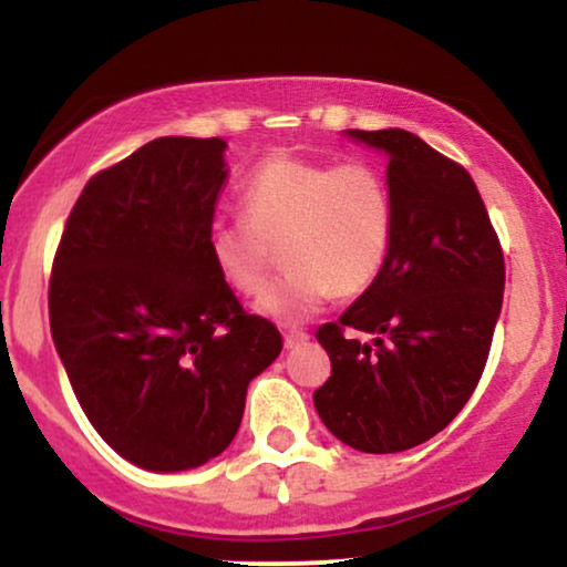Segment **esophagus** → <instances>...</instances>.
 Masks as SVG:
<instances>
[{
  "mask_svg": "<svg viewBox=\"0 0 567 567\" xmlns=\"http://www.w3.org/2000/svg\"><path fill=\"white\" fill-rule=\"evenodd\" d=\"M306 341H309V333H303V330H288V333H285V347L288 349L303 347Z\"/></svg>",
  "mask_w": 567,
  "mask_h": 567,
  "instance_id": "34e87169",
  "label": "esophagus"
}]
</instances>
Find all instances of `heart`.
<instances>
[{"label": "heart", "instance_id": "obj_1", "mask_svg": "<svg viewBox=\"0 0 567 567\" xmlns=\"http://www.w3.org/2000/svg\"><path fill=\"white\" fill-rule=\"evenodd\" d=\"M243 220L216 224L207 250L218 277L258 296L271 269V245L288 266L258 301L271 320L296 324L338 296H357L381 275L392 250L394 205L386 181L368 162L275 154L239 192Z\"/></svg>", "mask_w": 567, "mask_h": 567}]
</instances>
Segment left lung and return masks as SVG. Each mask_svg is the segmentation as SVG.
Instances as JSON below:
<instances>
[{"mask_svg":"<svg viewBox=\"0 0 567 567\" xmlns=\"http://www.w3.org/2000/svg\"><path fill=\"white\" fill-rule=\"evenodd\" d=\"M343 135L389 159L394 237L375 282L317 330L333 370L315 408L354 451L400 453L470 402L504 301V252L464 167L400 127ZM347 327L374 341L343 337Z\"/></svg>","mask_w":567,"mask_h":567,"instance_id":"left-lung-1","label":"left lung"}]
</instances>
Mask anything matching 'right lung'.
<instances>
[{
    "label": "right lung",
    "mask_w": 567,
    "mask_h": 567,
    "mask_svg": "<svg viewBox=\"0 0 567 567\" xmlns=\"http://www.w3.org/2000/svg\"><path fill=\"white\" fill-rule=\"evenodd\" d=\"M226 141L167 135L97 173L71 210L50 279V330L76 400L148 472L231 445L250 381L282 351L245 315L207 250Z\"/></svg>",
    "instance_id": "obj_1"
}]
</instances>
